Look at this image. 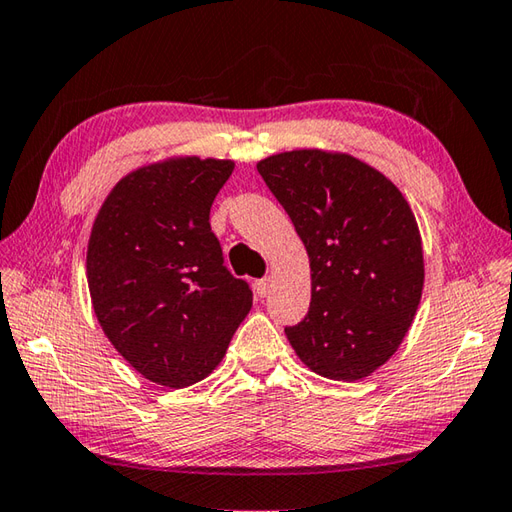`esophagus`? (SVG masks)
Masks as SVG:
<instances>
[{
	"label": "esophagus",
	"mask_w": 512,
	"mask_h": 512,
	"mask_svg": "<svg viewBox=\"0 0 512 512\" xmlns=\"http://www.w3.org/2000/svg\"><path fill=\"white\" fill-rule=\"evenodd\" d=\"M254 292H256V296L265 298L269 292H272V278H260V281H256Z\"/></svg>",
	"instance_id": "esophagus-1"
}]
</instances>
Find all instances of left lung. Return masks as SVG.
I'll return each instance as SVG.
<instances>
[{
	"mask_svg": "<svg viewBox=\"0 0 512 512\" xmlns=\"http://www.w3.org/2000/svg\"><path fill=\"white\" fill-rule=\"evenodd\" d=\"M256 169L310 258V312L285 330L289 345L325 379H365L399 350L419 310L426 267L410 202L343 151H283Z\"/></svg>",
	"mask_w": 512,
	"mask_h": 512,
	"instance_id": "obj_1",
	"label": "left lung"
}]
</instances>
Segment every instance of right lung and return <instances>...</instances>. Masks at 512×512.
Returning <instances> with one entry per match:
<instances>
[{
    "label": "right lung",
    "instance_id": "right-lung-1",
    "mask_svg": "<svg viewBox=\"0 0 512 512\" xmlns=\"http://www.w3.org/2000/svg\"><path fill=\"white\" fill-rule=\"evenodd\" d=\"M234 160L169 156L115 182L93 220L86 281L106 339L165 388L214 372L252 310L223 265L209 209Z\"/></svg>",
    "mask_w": 512,
    "mask_h": 512
}]
</instances>
